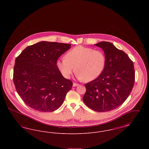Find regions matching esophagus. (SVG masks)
I'll list each match as a JSON object with an SVG mask.
<instances>
[{"mask_svg": "<svg viewBox=\"0 0 149 149\" xmlns=\"http://www.w3.org/2000/svg\"><path fill=\"white\" fill-rule=\"evenodd\" d=\"M78 85H79V84H78V83H73V85H72V86H73L74 87H75V86H78Z\"/></svg>", "mask_w": 149, "mask_h": 149, "instance_id": "esophagus-1", "label": "esophagus"}]
</instances>
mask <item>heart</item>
Instances as JSON below:
<instances>
[{
    "mask_svg": "<svg viewBox=\"0 0 149 149\" xmlns=\"http://www.w3.org/2000/svg\"><path fill=\"white\" fill-rule=\"evenodd\" d=\"M106 62V56L103 51L79 45L69 50L65 57L58 59L57 66L65 78H70L76 70L79 79L91 81L102 74Z\"/></svg>",
    "mask_w": 149,
    "mask_h": 149,
    "instance_id": "obj_1",
    "label": "heart"
}]
</instances>
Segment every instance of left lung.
<instances>
[{"label": "left lung", "mask_w": 149, "mask_h": 149, "mask_svg": "<svg viewBox=\"0 0 149 149\" xmlns=\"http://www.w3.org/2000/svg\"><path fill=\"white\" fill-rule=\"evenodd\" d=\"M95 45L104 51L106 65L98 78L85 84L83 100L91 109L104 112L120 106L128 97L135 83V69L127 55L112 43Z\"/></svg>", "instance_id": "obj_1"}]
</instances>
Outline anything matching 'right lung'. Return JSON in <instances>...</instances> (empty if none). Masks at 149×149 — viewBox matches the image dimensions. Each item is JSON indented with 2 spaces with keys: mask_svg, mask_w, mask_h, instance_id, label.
<instances>
[{
  "mask_svg": "<svg viewBox=\"0 0 149 149\" xmlns=\"http://www.w3.org/2000/svg\"><path fill=\"white\" fill-rule=\"evenodd\" d=\"M70 47V44L42 41L27 47L17 57L13 82L28 106L51 112L62 105L72 82L63 77L57 60Z\"/></svg>",
  "mask_w": 149,
  "mask_h": 149,
  "instance_id": "1",
  "label": "right lung"
}]
</instances>
